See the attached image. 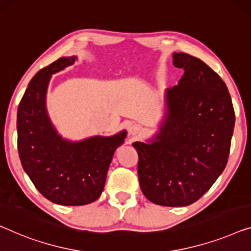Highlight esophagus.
<instances>
[{"label": "esophagus", "instance_id": "34e87169", "mask_svg": "<svg viewBox=\"0 0 251 251\" xmlns=\"http://www.w3.org/2000/svg\"><path fill=\"white\" fill-rule=\"evenodd\" d=\"M143 131H144V129H143V126H141L140 125H132L129 128V134L131 137H133V138L139 137L140 134L143 133Z\"/></svg>", "mask_w": 251, "mask_h": 251}]
</instances>
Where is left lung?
<instances>
[{
  "label": "left lung",
  "instance_id": "1",
  "mask_svg": "<svg viewBox=\"0 0 251 251\" xmlns=\"http://www.w3.org/2000/svg\"><path fill=\"white\" fill-rule=\"evenodd\" d=\"M183 69L179 83L166 89V113L159 132L136 141L141 191L156 205L179 207L197 201L226 166L235 115L227 87L197 57L174 53Z\"/></svg>",
  "mask_w": 251,
  "mask_h": 251
}]
</instances>
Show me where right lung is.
<instances>
[{"instance_id": "1", "label": "right lung", "mask_w": 251, "mask_h": 251, "mask_svg": "<svg viewBox=\"0 0 251 251\" xmlns=\"http://www.w3.org/2000/svg\"><path fill=\"white\" fill-rule=\"evenodd\" d=\"M77 57H61L34 75L18 106V151L21 165L36 189L54 204L87 205L104 190L113 154L126 131L80 141L63 139L47 115L45 99L53 74Z\"/></svg>"}]
</instances>
